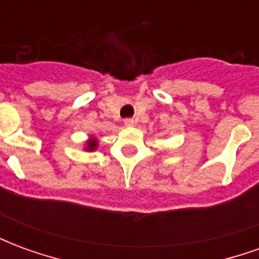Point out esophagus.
Returning a JSON list of instances; mask_svg holds the SVG:
<instances>
[{"instance_id": "34e87169", "label": "esophagus", "mask_w": 259, "mask_h": 259, "mask_svg": "<svg viewBox=\"0 0 259 259\" xmlns=\"http://www.w3.org/2000/svg\"><path fill=\"white\" fill-rule=\"evenodd\" d=\"M123 123H124V126H133V124H135V120H133V119H124L123 120Z\"/></svg>"}]
</instances>
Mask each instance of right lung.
Here are the masks:
<instances>
[{
    "label": "right lung",
    "instance_id": "add662e5",
    "mask_svg": "<svg viewBox=\"0 0 259 259\" xmlns=\"http://www.w3.org/2000/svg\"><path fill=\"white\" fill-rule=\"evenodd\" d=\"M97 146H98V140H97V139H94V137H90L89 140L85 141L84 150L85 151H94V150L97 148Z\"/></svg>",
    "mask_w": 259,
    "mask_h": 259
}]
</instances>
